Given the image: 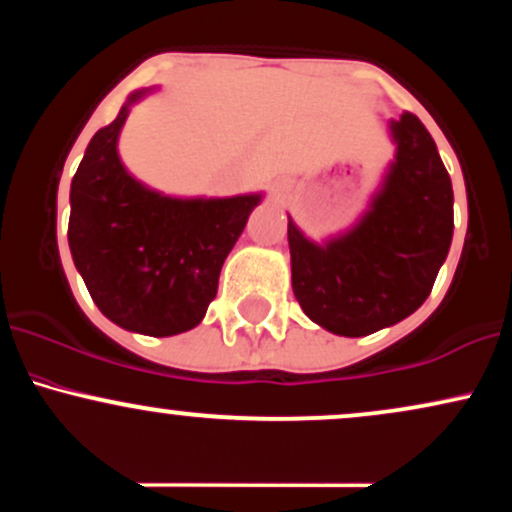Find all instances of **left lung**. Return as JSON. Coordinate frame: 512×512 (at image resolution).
Instances as JSON below:
<instances>
[{"label": "left lung", "instance_id": "8db88e82", "mask_svg": "<svg viewBox=\"0 0 512 512\" xmlns=\"http://www.w3.org/2000/svg\"><path fill=\"white\" fill-rule=\"evenodd\" d=\"M395 158L349 231L310 240L289 216L291 286L303 313L366 337L421 308L452 243V182L416 115L387 122Z\"/></svg>", "mask_w": 512, "mask_h": 512}]
</instances>
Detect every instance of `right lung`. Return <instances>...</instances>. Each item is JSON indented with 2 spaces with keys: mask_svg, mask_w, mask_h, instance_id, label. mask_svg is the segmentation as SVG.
Listing matches in <instances>:
<instances>
[{
  "mask_svg": "<svg viewBox=\"0 0 512 512\" xmlns=\"http://www.w3.org/2000/svg\"><path fill=\"white\" fill-rule=\"evenodd\" d=\"M156 86L139 88L86 146L69 190V250L98 310L127 332L173 337L197 327L219 289L228 252L262 192L170 197L134 178L117 142Z\"/></svg>",
  "mask_w": 512,
  "mask_h": 512,
  "instance_id": "add662e5",
  "label": "right lung"
}]
</instances>
